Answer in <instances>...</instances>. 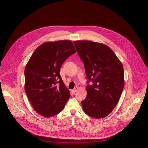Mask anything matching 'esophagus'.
Returning <instances> with one entry per match:
<instances>
[{"label": "esophagus", "instance_id": "esophagus-1", "mask_svg": "<svg viewBox=\"0 0 148 148\" xmlns=\"http://www.w3.org/2000/svg\"><path fill=\"white\" fill-rule=\"evenodd\" d=\"M77 89H78V88H77V87H75L73 89H72V92H73V93H75L76 92H77Z\"/></svg>", "mask_w": 148, "mask_h": 148}]
</instances>
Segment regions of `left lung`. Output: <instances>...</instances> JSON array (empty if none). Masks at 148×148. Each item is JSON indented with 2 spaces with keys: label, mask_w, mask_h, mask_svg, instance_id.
<instances>
[{
  "label": "left lung",
  "mask_w": 148,
  "mask_h": 148,
  "mask_svg": "<svg viewBox=\"0 0 148 148\" xmlns=\"http://www.w3.org/2000/svg\"><path fill=\"white\" fill-rule=\"evenodd\" d=\"M83 62L88 83L87 95L82 101L85 113L95 119L110 114L118 103L124 86L123 64L114 52L100 42L74 41Z\"/></svg>",
  "instance_id": "1"
}]
</instances>
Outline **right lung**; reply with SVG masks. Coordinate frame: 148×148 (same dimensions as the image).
I'll use <instances>...</instances> for the list:
<instances>
[{"instance_id": "1", "label": "right lung", "mask_w": 148, "mask_h": 148, "mask_svg": "<svg viewBox=\"0 0 148 148\" xmlns=\"http://www.w3.org/2000/svg\"><path fill=\"white\" fill-rule=\"evenodd\" d=\"M75 53L69 40L44 42L35 49L25 66V93L34 109L44 117L62 112L70 98V92L59 72L66 59Z\"/></svg>"}]
</instances>
